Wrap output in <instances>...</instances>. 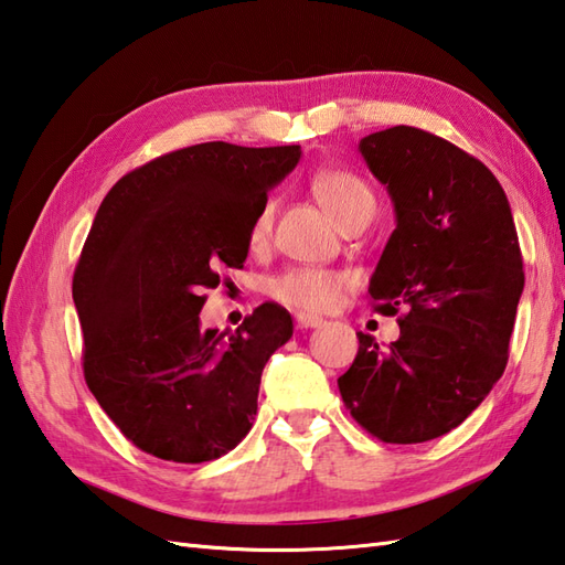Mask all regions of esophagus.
Returning a JSON list of instances; mask_svg holds the SVG:
<instances>
[{
    "label": "esophagus",
    "mask_w": 565,
    "mask_h": 565,
    "mask_svg": "<svg viewBox=\"0 0 565 565\" xmlns=\"http://www.w3.org/2000/svg\"><path fill=\"white\" fill-rule=\"evenodd\" d=\"M322 318L313 316V313H296V326L301 330H308V328H320L322 326Z\"/></svg>",
    "instance_id": "obj_1"
}]
</instances>
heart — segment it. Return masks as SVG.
Listing matches in <instances>:
<instances>
[{
    "mask_svg": "<svg viewBox=\"0 0 565 565\" xmlns=\"http://www.w3.org/2000/svg\"><path fill=\"white\" fill-rule=\"evenodd\" d=\"M320 206L326 209L340 227L350 221L374 215L376 194L362 174L352 170H320L310 179ZM274 227V203L267 201L255 213L247 227V247L252 252L267 249ZM350 276L332 269L294 267L276 276L269 284V294L276 301L296 310H330L350 289Z\"/></svg>",
    "mask_w": 565,
    "mask_h": 565,
    "instance_id": "obj_1",
    "label": "heart"
}]
</instances>
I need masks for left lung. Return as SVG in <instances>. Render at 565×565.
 I'll use <instances>...</instances> for the list:
<instances>
[{
    "mask_svg": "<svg viewBox=\"0 0 565 565\" xmlns=\"http://www.w3.org/2000/svg\"><path fill=\"white\" fill-rule=\"evenodd\" d=\"M359 150L398 221L371 276V306L405 313L388 350L356 332L338 386L369 435L429 441L459 427L508 366L524 289L520 239L495 174L454 142L393 126Z\"/></svg>",
    "mask_w": 565,
    "mask_h": 565,
    "instance_id": "8db88e82",
    "label": "left lung"
}]
</instances>
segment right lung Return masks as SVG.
<instances>
[{
    "label": "right lung",
    "mask_w": 565,
    "mask_h": 565,
    "mask_svg": "<svg viewBox=\"0 0 565 565\" xmlns=\"http://www.w3.org/2000/svg\"><path fill=\"white\" fill-rule=\"evenodd\" d=\"M301 146L215 140L160 154L102 201L72 276L84 381L138 449L177 463L235 449L262 369L289 342V310L262 303L237 330H201L203 289L243 269L247 227Z\"/></svg>",
    "instance_id": "right-lung-1"
}]
</instances>
